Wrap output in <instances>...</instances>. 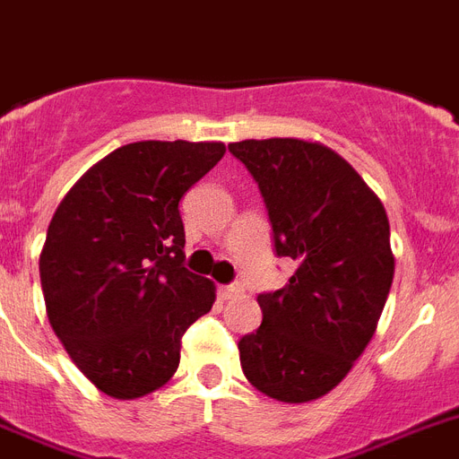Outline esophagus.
Wrapping results in <instances>:
<instances>
[{"label": "esophagus", "mask_w": 459, "mask_h": 459, "mask_svg": "<svg viewBox=\"0 0 459 459\" xmlns=\"http://www.w3.org/2000/svg\"><path fill=\"white\" fill-rule=\"evenodd\" d=\"M244 293V289L241 286H218V298L221 300H234V298H238V295Z\"/></svg>", "instance_id": "obj_1"}]
</instances>
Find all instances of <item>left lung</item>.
Masks as SVG:
<instances>
[{
  "mask_svg": "<svg viewBox=\"0 0 459 459\" xmlns=\"http://www.w3.org/2000/svg\"><path fill=\"white\" fill-rule=\"evenodd\" d=\"M263 192L276 255L298 270L257 295L263 324L238 340L257 392L307 403L344 380L368 347L394 279L387 211L331 147L300 138L232 143Z\"/></svg>",
  "mask_w": 459,
  "mask_h": 459,
  "instance_id": "left-lung-1",
  "label": "left lung"
}]
</instances>
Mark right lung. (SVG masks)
<instances>
[{
	"mask_svg": "<svg viewBox=\"0 0 459 459\" xmlns=\"http://www.w3.org/2000/svg\"><path fill=\"white\" fill-rule=\"evenodd\" d=\"M222 154V143H131L91 166L53 213L39 255L48 324L112 399L164 387L183 333L213 307L215 283L183 267L178 204Z\"/></svg>",
	"mask_w": 459,
	"mask_h": 459,
	"instance_id": "right-lung-1",
	"label": "right lung"
}]
</instances>
